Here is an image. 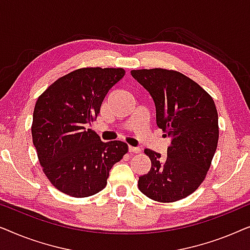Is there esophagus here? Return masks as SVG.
<instances>
[{
    "label": "esophagus",
    "mask_w": 250,
    "mask_h": 250,
    "mask_svg": "<svg viewBox=\"0 0 250 250\" xmlns=\"http://www.w3.org/2000/svg\"><path fill=\"white\" fill-rule=\"evenodd\" d=\"M128 150H129V152H133V153H139V152H141V149H140V148H135V146H128Z\"/></svg>",
    "instance_id": "esophagus-1"
}]
</instances>
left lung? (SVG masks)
Masks as SVG:
<instances>
[{
  "label": "left lung",
  "instance_id": "left-lung-1",
  "mask_svg": "<svg viewBox=\"0 0 250 250\" xmlns=\"http://www.w3.org/2000/svg\"><path fill=\"white\" fill-rule=\"evenodd\" d=\"M156 105V123L170 138L167 157L146 149L151 168L139 177V189L150 199L173 203L194 192L209 169L218 142V116L213 98L176 70H132Z\"/></svg>",
  "mask_w": 250,
  "mask_h": 250
}]
</instances>
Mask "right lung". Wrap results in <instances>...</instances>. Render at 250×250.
Segmentation results:
<instances>
[{
  "label": "right lung",
  "mask_w": 250,
  "mask_h": 250,
  "mask_svg": "<svg viewBox=\"0 0 250 250\" xmlns=\"http://www.w3.org/2000/svg\"><path fill=\"white\" fill-rule=\"evenodd\" d=\"M124 75L123 68H81L60 77L37 99L34 146L44 174L68 196L84 198L101 191L109 170L128 151L125 142H102L87 128L108 91Z\"/></svg>",
  "instance_id": "1"
}]
</instances>
